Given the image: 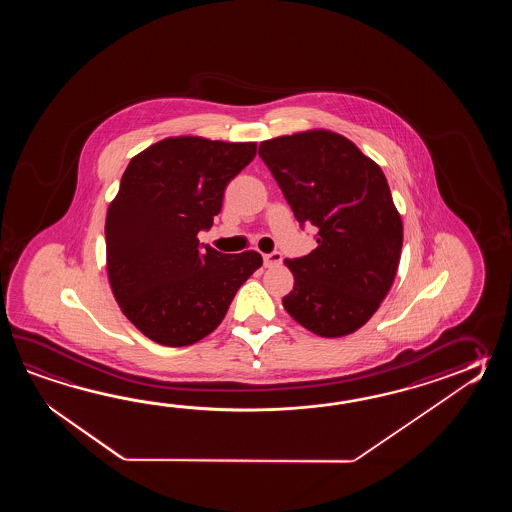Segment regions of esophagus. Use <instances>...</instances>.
Returning <instances> with one entry per match:
<instances>
[{"mask_svg":"<svg viewBox=\"0 0 512 512\" xmlns=\"http://www.w3.org/2000/svg\"><path fill=\"white\" fill-rule=\"evenodd\" d=\"M280 263H282V254L280 252H271V254L263 256V265L265 267H276Z\"/></svg>","mask_w":512,"mask_h":512,"instance_id":"34e87169","label":"esophagus"}]
</instances>
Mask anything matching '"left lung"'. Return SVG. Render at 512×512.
I'll use <instances>...</instances> for the list:
<instances>
[{
	"instance_id": "1",
	"label": "left lung",
	"mask_w": 512,
	"mask_h": 512,
	"mask_svg": "<svg viewBox=\"0 0 512 512\" xmlns=\"http://www.w3.org/2000/svg\"><path fill=\"white\" fill-rule=\"evenodd\" d=\"M300 225L316 227V249L285 260L294 287L283 307L318 337H344L370 320L392 287L403 221L381 166L344 135L307 130L260 144Z\"/></svg>"
}]
</instances>
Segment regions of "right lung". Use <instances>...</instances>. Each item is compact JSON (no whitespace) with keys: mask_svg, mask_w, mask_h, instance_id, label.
I'll return each instance as SVG.
<instances>
[{"mask_svg":"<svg viewBox=\"0 0 512 512\" xmlns=\"http://www.w3.org/2000/svg\"><path fill=\"white\" fill-rule=\"evenodd\" d=\"M256 146L181 135L128 164L106 216V267L120 311L144 337L170 348L196 344L260 269V252L221 254L197 240Z\"/></svg>","mask_w":512,"mask_h":512,"instance_id":"right-lung-1","label":"right lung"}]
</instances>
